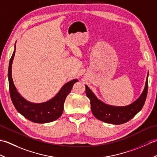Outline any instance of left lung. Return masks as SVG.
Instances as JSON below:
<instances>
[{
  "label": "left lung",
  "mask_w": 157,
  "mask_h": 157,
  "mask_svg": "<svg viewBox=\"0 0 157 157\" xmlns=\"http://www.w3.org/2000/svg\"><path fill=\"white\" fill-rule=\"evenodd\" d=\"M148 77L142 94L136 101L126 106H113L105 105L97 99L87 86L86 94L90 101L91 110L95 117L105 123L119 125L128 122L140 111L144 106L148 93Z\"/></svg>",
  "instance_id": "left-lung-1"
}]
</instances>
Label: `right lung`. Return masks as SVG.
Segmentation results:
<instances>
[{
  "label": "right lung",
  "instance_id": "right-lung-1",
  "mask_svg": "<svg viewBox=\"0 0 157 157\" xmlns=\"http://www.w3.org/2000/svg\"><path fill=\"white\" fill-rule=\"evenodd\" d=\"M15 49L16 48H15L10 59L8 70L9 92L13 105L19 113L32 122L44 123L57 119L63 112V105L67 96L71 91L73 84L78 80L76 79L67 83L63 86L58 94L49 101L40 104H35L25 101L17 91L11 76V65Z\"/></svg>",
  "mask_w": 157,
  "mask_h": 157
}]
</instances>
